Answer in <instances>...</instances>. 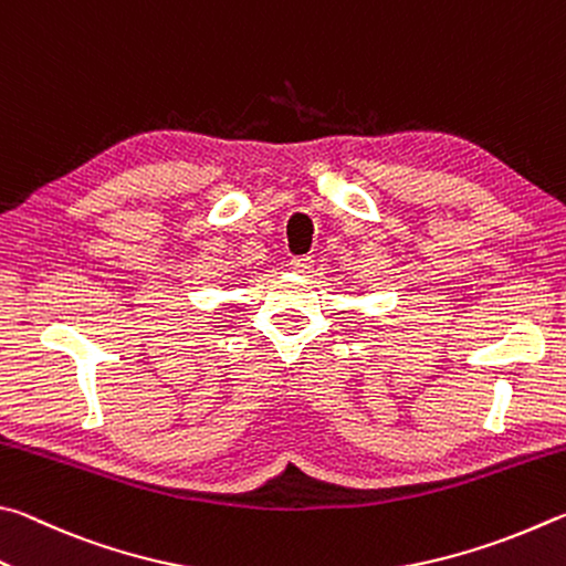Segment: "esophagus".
<instances>
[{
	"label": "esophagus",
	"mask_w": 566,
	"mask_h": 566,
	"mask_svg": "<svg viewBox=\"0 0 566 566\" xmlns=\"http://www.w3.org/2000/svg\"><path fill=\"white\" fill-rule=\"evenodd\" d=\"M289 265H291L293 273H311V271H313V258H311V255L291 258Z\"/></svg>",
	"instance_id": "obj_1"
}]
</instances>
